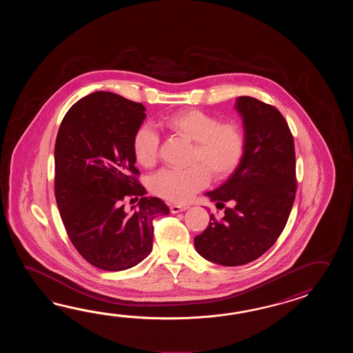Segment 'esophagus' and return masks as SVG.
<instances>
[{
	"label": "esophagus",
	"instance_id": "obj_1",
	"mask_svg": "<svg viewBox=\"0 0 353 353\" xmlns=\"http://www.w3.org/2000/svg\"><path fill=\"white\" fill-rule=\"evenodd\" d=\"M189 207L187 205H176V204H174L170 207V212L174 213V214H176V213H179V212H184V210H187Z\"/></svg>",
	"mask_w": 353,
	"mask_h": 353
}]
</instances>
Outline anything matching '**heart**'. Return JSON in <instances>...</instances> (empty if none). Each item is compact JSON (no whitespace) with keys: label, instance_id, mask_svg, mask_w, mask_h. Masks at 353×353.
Instances as JSON below:
<instances>
[{"label":"heart","instance_id":"b5f03b06","mask_svg":"<svg viewBox=\"0 0 353 353\" xmlns=\"http://www.w3.org/2000/svg\"><path fill=\"white\" fill-rule=\"evenodd\" d=\"M163 125L170 132L194 143L188 169H164L152 180V192L166 201L187 203L212 179L228 178L240 165L245 152V134L234 122L221 120L199 110H184L168 116ZM160 136L143 126L136 131L132 150L136 161L145 168L158 160Z\"/></svg>","mask_w":353,"mask_h":353}]
</instances>
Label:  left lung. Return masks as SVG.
Instances as JSON below:
<instances>
[{"instance_id":"obj_1","label":"left lung","mask_w":353,"mask_h":353,"mask_svg":"<svg viewBox=\"0 0 353 353\" xmlns=\"http://www.w3.org/2000/svg\"><path fill=\"white\" fill-rule=\"evenodd\" d=\"M245 152L240 165L222 185L205 193L225 207V217L210 216L195 236L196 252L210 263L239 266L263 255L285 227L296 192L293 135L275 107L239 97ZM221 210V208H219Z\"/></svg>"}]
</instances>
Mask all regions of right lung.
I'll list each match as a JSON object with an SVG mask.
<instances>
[{
  "label": "right lung",
  "instance_id": "1",
  "mask_svg": "<svg viewBox=\"0 0 353 353\" xmlns=\"http://www.w3.org/2000/svg\"><path fill=\"white\" fill-rule=\"evenodd\" d=\"M145 111L141 103L99 90L69 108L57 136L60 217L77 251L102 270H128L150 255L152 219L170 212L161 199L145 196L136 179L132 141ZM125 196L142 198L128 212Z\"/></svg>",
  "mask_w": 353,
  "mask_h": 353
}]
</instances>
